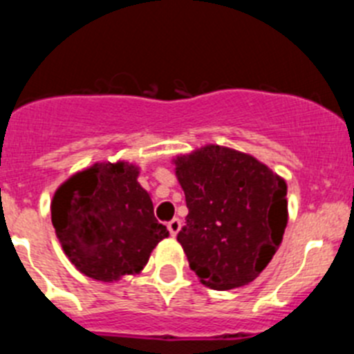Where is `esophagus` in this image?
Wrapping results in <instances>:
<instances>
[{"instance_id": "obj_1", "label": "esophagus", "mask_w": 354, "mask_h": 354, "mask_svg": "<svg viewBox=\"0 0 354 354\" xmlns=\"http://www.w3.org/2000/svg\"><path fill=\"white\" fill-rule=\"evenodd\" d=\"M180 227H183V221H180L179 218H174V220H171V221H168V230H170V234L174 237L177 236V234H179Z\"/></svg>"}]
</instances>
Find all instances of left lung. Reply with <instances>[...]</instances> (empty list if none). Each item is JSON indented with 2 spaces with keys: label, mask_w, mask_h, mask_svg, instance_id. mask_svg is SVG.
Segmentation results:
<instances>
[{
  "label": "left lung",
  "mask_w": 354,
  "mask_h": 354,
  "mask_svg": "<svg viewBox=\"0 0 354 354\" xmlns=\"http://www.w3.org/2000/svg\"><path fill=\"white\" fill-rule=\"evenodd\" d=\"M174 162L189 211L177 234L189 268L216 290L253 282L286 232V180L253 156L220 145Z\"/></svg>",
  "instance_id": "1"
}]
</instances>
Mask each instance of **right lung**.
<instances>
[{
    "mask_svg": "<svg viewBox=\"0 0 354 354\" xmlns=\"http://www.w3.org/2000/svg\"><path fill=\"white\" fill-rule=\"evenodd\" d=\"M138 167L95 162L65 180L51 202V221L68 261L99 282H117L145 268L167 227L154 216Z\"/></svg>",
    "mask_w": 354,
    "mask_h": 354,
    "instance_id": "add662e5",
    "label": "right lung"
}]
</instances>
